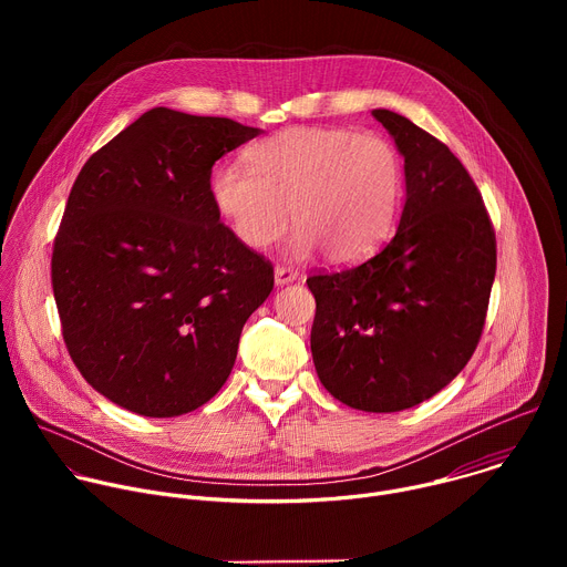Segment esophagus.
<instances>
[{"instance_id":"obj_1","label":"esophagus","mask_w":567,"mask_h":567,"mask_svg":"<svg viewBox=\"0 0 567 567\" xmlns=\"http://www.w3.org/2000/svg\"><path fill=\"white\" fill-rule=\"evenodd\" d=\"M298 278V274L291 269V267H276L274 269V280L278 287H285L289 282H293Z\"/></svg>"}]
</instances>
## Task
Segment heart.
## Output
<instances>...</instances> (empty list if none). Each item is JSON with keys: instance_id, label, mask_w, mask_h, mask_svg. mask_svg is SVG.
I'll return each instance as SVG.
<instances>
[{"instance_id": "obj_1", "label": "heart", "mask_w": 567, "mask_h": 567, "mask_svg": "<svg viewBox=\"0 0 567 567\" xmlns=\"http://www.w3.org/2000/svg\"><path fill=\"white\" fill-rule=\"evenodd\" d=\"M403 190L396 147L381 134L348 127H287L247 150V168L219 166L210 195L247 247L276 241L289 215V249L318 247L337 265L370 256L388 237ZM292 213H288V208Z\"/></svg>"}]
</instances>
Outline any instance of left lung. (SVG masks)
Returning <instances> with one entry per match:
<instances>
[{
    "mask_svg": "<svg viewBox=\"0 0 567 567\" xmlns=\"http://www.w3.org/2000/svg\"><path fill=\"white\" fill-rule=\"evenodd\" d=\"M403 156L406 204L370 260L307 278L311 357L326 390L365 413L417 406L449 385L480 341L496 233L460 158L406 116L372 110Z\"/></svg>",
    "mask_w": 567,
    "mask_h": 567,
    "instance_id": "obj_1",
    "label": "left lung"
}]
</instances>
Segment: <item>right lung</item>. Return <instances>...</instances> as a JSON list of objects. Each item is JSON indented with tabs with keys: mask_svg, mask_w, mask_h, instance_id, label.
I'll use <instances>...</instances> for the list:
<instances>
[{
	"mask_svg": "<svg viewBox=\"0 0 567 567\" xmlns=\"http://www.w3.org/2000/svg\"><path fill=\"white\" fill-rule=\"evenodd\" d=\"M258 134L154 107L80 171L51 285L75 368L116 406L177 417L226 383L274 267L219 221L210 173Z\"/></svg>",
	"mask_w": 567,
	"mask_h": 567,
	"instance_id": "obj_1",
	"label": "right lung"
}]
</instances>
